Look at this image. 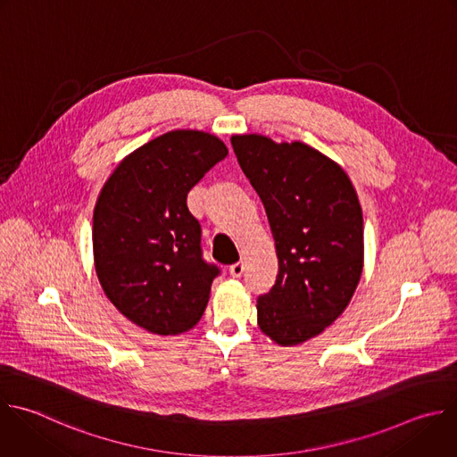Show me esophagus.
Returning <instances> with one entry per match:
<instances>
[{
	"label": "esophagus",
	"mask_w": 457,
	"mask_h": 457,
	"mask_svg": "<svg viewBox=\"0 0 457 457\" xmlns=\"http://www.w3.org/2000/svg\"><path fill=\"white\" fill-rule=\"evenodd\" d=\"M229 274H231L233 278H240V276L244 274V263H242V262H237V263L229 265Z\"/></svg>",
	"instance_id": "obj_1"
}]
</instances>
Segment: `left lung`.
<instances>
[{
  "instance_id": "1",
  "label": "left lung",
  "mask_w": 457,
  "mask_h": 457,
  "mask_svg": "<svg viewBox=\"0 0 457 457\" xmlns=\"http://www.w3.org/2000/svg\"><path fill=\"white\" fill-rule=\"evenodd\" d=\"M238 165L260 195L276 242L278 276L258 295V327L294 346L346 309L362 272V210L346 172L305 143L233 136Z\"/></svg>"
}]
</instances>
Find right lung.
Here are the masks:
<instances>
[{
  "label": "right lung",
  "instance_id": "add662e5",
  "mask_svg": "<svg viewBox=\"0 0 457 457\" xmlns=\"http://www.w3.org/2000/svg\"><path fill=\"white\" fill-rule=\"evenodd\" d=\"M226 156V145L208 132L172 130L134 150L100 192L96 276L112 305L152 334L187 332L204 314L220 269L203 256L187 197Z\"/></svg>",
  "mask_w": 457,
  "mask_h": 457
}]
</instances>
